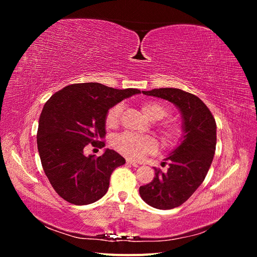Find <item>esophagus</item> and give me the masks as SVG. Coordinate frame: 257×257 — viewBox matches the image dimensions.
Masks as SVG:
<instances>
[{
  "label": "esophagus",
  "instance_id": "1",
  "mask_svg": "<svg viewBox=\"0 0 257 257\" xmlns=\"http://www.w3.org/2000/svg\"><path fill=\"white\" fill-rule=\"evenodd\" d=\"M126 164L132 165V166H134V167H138L137 163H136V162H133V161H131V160H126Z\"/></svg>",
  "mask_w": 257,
  "mask_h": 257
}]
</instances>
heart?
I'll use <instances>...</instances> for the list:
<instances>
[{"mask_svg":"<svg viewBox=\"0 0 257 257\" xmlns=\"http://www.w3.org/2000/svg\"><path fill=\"white\" fill-rule=\"evenodd\" d=\"M123 110V105L116 104L111 107L106 114V125L115 126L119 123L120 115ZM144 114L150 120H160L167 114V109L157 102H146L142 105ZM161 134L166 143H174L181 136V127L175 122H167L161 127ZM115 150H118L124 157L130 160H139L147 154L154 153L158 150V141L152 136H139L131 133H124L115 136L112 142Z\"/></svg>","mask_w":257,"mask_h":257,"instance_id":"heart-1","label":"heart"}]
</instances>
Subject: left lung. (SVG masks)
Here are the masks:
<instances>
[{"label":"left lung","mask_w":257,"mask_h":257,"mask_svg":"<svg viewBox=\"0 0 257 257\" xmlns=\"http://www.w3.org/2000/svg\"><path fill=\"white\" fill-rule=\"evenodd\" d=\"M145 95L166 99L181 113L180 143L165 161L168 170L155 169L153 180L139 188V194L149 206L168 210L181 206L203 183L211 166L216 145V124L203 100L176 88L143 91Z\"/></svg>","instance_id":"1"}]
</instances>
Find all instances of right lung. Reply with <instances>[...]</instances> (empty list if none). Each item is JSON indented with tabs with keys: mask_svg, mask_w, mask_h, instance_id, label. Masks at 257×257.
Segmentation results:
<instances>
[{
	"mask_svg": "<svg viewBox=\"0 0 257 257\" xmlns=\"http://www.w3.org/2000/svg\"><path fill=\"white\" fill-rule=\"evenodd\" d=\"M139 93L97 82L75 83L54 93L45 104L38 121L37 149L52 188L68 203H95L107 193L113 170L125 164L113 150L106 149L96 158L84 155L83 149L89 144L105 146L107 111Z\"/></svg>",
	"mask_w": 257,
	"mask_h": 257,
	"instance_id": "right-lung-1",
	"label": "right lung"
}]
</instances>
